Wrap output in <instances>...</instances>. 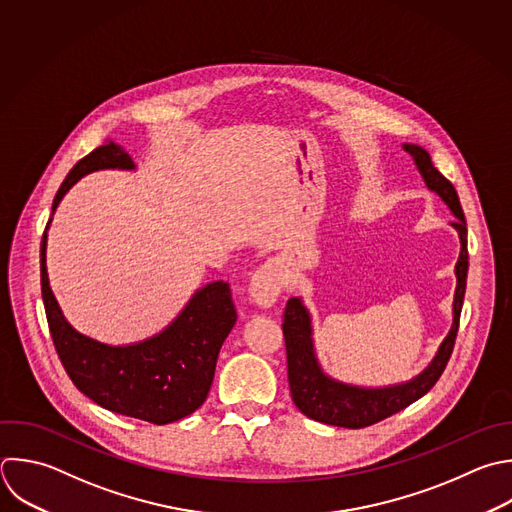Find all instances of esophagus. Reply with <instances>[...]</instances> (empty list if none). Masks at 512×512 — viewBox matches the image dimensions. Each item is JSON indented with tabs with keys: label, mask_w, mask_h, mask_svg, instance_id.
Returning <instances> with one entry per match:
<instances>
[{
	"label": "esophagus",
	"mask_w": 512,
	"mask_h": 512,
	"mask_svg": "<svg viewBox=\"0 0 512 512\" xmlns=\"http://www.w3.org/2000/svg\"><path fill=\"white\" fill-rule=\"evenodd\" d=\"M248 292L260 308H270L280 296V274L272 264L260 266L250 280Z\"/></svg>",
	"instance_id": "obj_1"
}]
</instances>
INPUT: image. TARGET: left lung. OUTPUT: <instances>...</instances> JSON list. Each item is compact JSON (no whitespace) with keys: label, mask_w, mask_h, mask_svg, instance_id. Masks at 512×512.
<instances>
[{"label":"left lung","mask_w":512,"mask_h":512,"mask_svg":"<svg viewBox=\"0 0 512 512\" xmlns=\"http://www.w3.org/2000/svg\"><path fill=\"white\" fill-rule=\"evenodd\" d=\"M404 152L410 154L418 174L422 176L426 188L434 192L456 218L450 226L456 230L460 240V252L454 266L456 288L452 298V324L444 340L440 342L434 358L428 366L406 382L388 386H360L342 382L328 372H324L316 346H314V326L310 310L300 296L290 298L284 310V340L288 356V382L292 400L302 414L312 420L342 426V428H362L370 426L386 416H392L406 408L408 404L422 398L440 378L442 370L454 348V338L458 332V318L462 310L466 272H468V250H466V220L458 202L454 186L432 166L430 154L416 144H402Z\"/></svg>","instance_id":"obj_1"}]
</instances>
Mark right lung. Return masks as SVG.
<instances>
[{
	"label": "right lung",
	"instance_id": "add662e5",
	"mask_svg": "<svg viewBox=\"0 0 512 512\" xmlns=\"http://www.w3.org/2000/svg\"><path fill=\"white\" fill-rule=\"evenodd\" d=\"M100 170L136 172L138 166L114 142L96 148L60 186L52 218L76 182ZM52 218L40 250L42 298L54 346L78 390L110 412L154 424H170L198 410L210 392L220 348L238 318L230 284L214 280L198 288L178 316L150 338L118 346L96 340L68 322L50 288L46 250Z\"/></svg>",
	"mask_w": 512,
	"mask_h": 512
}]
</instances>
